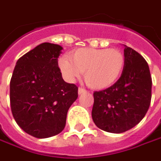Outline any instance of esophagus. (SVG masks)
<instances>
[{
    "label": "esophagus",
    "mask_w": 161,
    "mask_h": 161,
    "mask_svg": "<svg viewBox=\"0 0 161 161\" xmlns=\"http://www.w3.org/2000/svg\"><path fill=\"white\" fill-rule=\"evenodd\" d=\"M87 91L85 89H84V88H78V94L80 95V94H83V93H85V92H86Z\"/></svg>",
    "instance_id": "1"
}]
</instances>
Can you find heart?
Returning <instances> with one entry per match:
<instances>
[{"mask_svg": "<svg viewBox=\"0 0 161 161\" xmlns=\"http://www.w3.org/2000/svg\"><path fill=\"white\" fill-rule=\"evenodd\" d=\"M125 66V56L118 48L83 47L74 50L68 57L59 60L62 75L69 82L84 71L85 83L91 88L106 89L121 76Z\"/></svg>", "mask_w": 161, "mask_h": 161, "instance_id": "b5f03b06", "label": "heart"}]
</instances>
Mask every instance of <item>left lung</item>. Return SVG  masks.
I'll use <instances>...</instances> for the list:
<instances>
[{"mask_svg": "<svg viewBox=\"0 0 161 161\" xmlns=\"http://www.w3.org/2000/svg\"><path fill=\"white\" fill-rule=\"evenodd\" d=\"M125 66L112 86L94 92L92 120L100 130L122 133L145 117L152 99V77L144 57L124 46Z\"/></svg>", "mask_w": 161, "mask_h": 161, "instance_id": "left-lung-1", "label": "left lung"}]
</instances>
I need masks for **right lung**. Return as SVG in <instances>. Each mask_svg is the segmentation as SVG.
Instances as JSON below:
<instances>
[{
	"label": "right lung",
	"instance_id": "right-lung-1",
	"mask_svg": "<svg viewBox=\"0 0 161 161\" xmlns=\"http://www.w3.org/2000/svg\"><path fill=\"white\" fill-rule=\"evenodd\" d=\"M62 47L42 43L16 62L10 80V107L21 129L37 138L59 134L77 99V86L63 80L58 67Z\"/></svg>",
	"mask_w": 161,
	"mask_h": 161
}]
</instances>
